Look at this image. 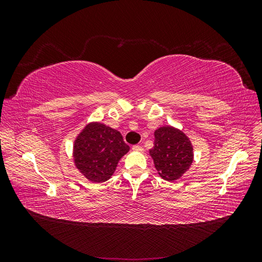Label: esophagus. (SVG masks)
<instances>
[{
	"label": "esophagus",
	"instance_id": "esophagus-1",
	"mask_svg": "<svg viewBox=\"0 0 262 262\" xmlns=\"http://www.w3.org/2000/svg\"><path fill=\"white\" fill-rule=\"evenodd\" d=\"M132 149L136 150V152H142V150H143V147H142L141 145H133Z\"/></svg>",
	"mask_w": 262,
	"mask_h": 262
}]
</instances>
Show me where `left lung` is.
I'll return each mask as SVG.
<instances>
[{
  "mask_svg": "<svg viewBox=\"0 0 262 262\" xmlns=\"http://www.w3.org/2000/svg\"><path fill=\"white\" fill-rule=\"evenodd\" d=\"M157 173L167 181L179 179L193 162L191 141L180 129L164 125L154 131V146L149 149Z\"/></svg>",
  "mask_w": 262,
  "mask_h": 262,
  "instance_id": "1",
  "label": "left lung"
}]
</instances>
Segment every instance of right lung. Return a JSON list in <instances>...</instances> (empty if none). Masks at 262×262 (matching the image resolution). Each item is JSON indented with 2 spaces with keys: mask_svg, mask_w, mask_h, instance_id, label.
I'll list each match as a JSON object with an SVG mask.
<instances>
[{
  "mask_svg": "<svg viewBox=\"0 0 262 262\" xmlns=\"http://www.w3.org/2000/svg\"><path fill=\"white\" fill-rule=\"evenodd\" d=\"M129 150L120 132L93 121L74 140L73 162L87 180L99 184L112 178L119 161Z\"/></svg>",
  "mask_w": 262,
  "mask_h": 262,
  "instance_id": "obj_1",
  "label": "right lung"
}]
</instances>
